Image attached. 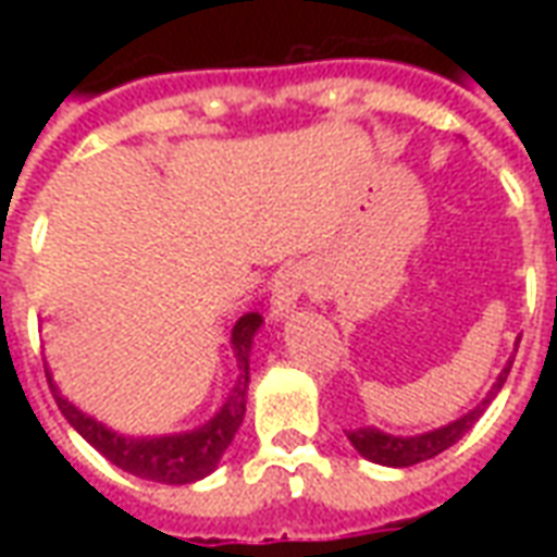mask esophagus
I'll return each instance as SVG.
<instances>
[{
	"mask_svg": "<svg viewBox=\"0 0 557 557\" xmlns=\"http://www.w3.org/2000/svg\"><path fill=\"white\" fill-rule=\"evenodd\" d=\"M313 286V268L304 265V262H295V265L283 268L274 280V289H271V307H274V315L289 313L292 307L298 304L304 292Z\"/></svg>",
	"mask_w": 557,
	"mask_h": 557,
	"instance_id": "34e87169",
	"label": "esophagus"
}]
</instances>
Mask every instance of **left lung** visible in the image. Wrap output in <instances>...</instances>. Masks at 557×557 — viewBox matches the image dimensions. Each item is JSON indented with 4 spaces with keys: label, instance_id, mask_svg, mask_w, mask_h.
I'll list each match as a JSON object with an SVG mask.
<instances>
[{
    "label": "left lung",
    "instance_id": "left-lung-1",
    "mask_svg": "<svg viewBox=\"0 0 557 557\" xmlns=\"http://www.w3.org/2000/svg\"><path fill=\"white\" fill-rule=\"evenodd\" d=\"M513 363V361H510ZM510 363L504 367L498 382L492 385V391L486 394V399L474 406V409L462 414L454 423H447L442 430L423 432V435H411V438H397V435H385V432L373 430V426H363V430H351L349 442L355 444V450L361 456H367L370 462H379V466H391V468H406V466H418V462H426L432 456H438L447 447H454L462 435H466L478 418L486 411V406L492 403V397L502 391V385L507 382V373H510Z\"/></svg>",
    "mask_w": 557,
    "mask_h": 557
}]
</instances>
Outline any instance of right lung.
I'll return each mask as SVG.
<instances>
[{"mask_svg":"<svg viewBox=\"0 0 557 557\" xmlns=\"http://www.w3.org/2000/svg\"><path fill=\"white\" fill-rule=\"evenodd\" d=\"M262 325L259 313H244L235 327H232V349H235V361H238V382L230 391V397L223 403V409L208 420L206 426L194 432H182V435H163V438H125L107 430L103 423L91 420L89 414L77 411L67 403L55 385L50 382L55 406L62 409L67 423L86 438V442L101 450L113 466H119L127 474L137 478L158 480V483H194L211 474L218 468L220 456L230 447L235 432L244 420V406H247V382H250V346H253V334Z\"/></svg>","mask_w":557,"mask_h":557,"instance_id":"add662e5","label":"right lung"}]
</instances>
